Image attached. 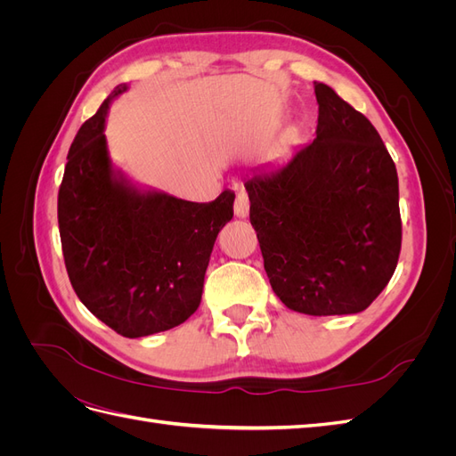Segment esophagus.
<instances>
[{
  "instance_id": "obj_1",
  "label": "esophagus",
  "mask_w": 456,
  "mask_h": 456,
  "mask_svg": "<svg viewBox=\"0 0 456 456\" xmlns=\"http://www.w3.org/2000/svg\"><path fill=\"white\" fill-rule=\"evenodd\" d=\"M233 211H236L238 218H247V215H249V196H247V191L243 190L238 191L236 203H233Z\"/></svg>"
}]
</instances>
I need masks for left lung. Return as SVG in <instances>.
<instances>
[{"instance_id":"8db88e82","label":"left lung","mask_w":456,"mask_h":456,"mask_svg":"<svg viewBox=\"0 0 456 456\" xmlns=\"http://www.w3.org/2000/svg\"><path fill=\"white\" fill-rule=\"evenodd\" d=\"M315 139L245 178L273 293L308 315L357 314L392 280L402 249L395 165L372 123L325 84Z\"/></svg>"}]
</instances>
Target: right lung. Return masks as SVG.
I'll use <instances>...</instances> for the list:
<instances>
[{"mask_svg":"<svg viewBox=\"0 0 456 456\" xmlns=\"http://www.w3.org/2000/svg\"><path fill=\"white\" fill-rule=\"evenodd\" d=\"M118 86L77 131L59 190L68 278L86 308L127 338L184 323L201 302L218 232L233 216V191L194 203L141 188L118 169L106 116Z\"/></svg>","mask_w":456,"mask_h":456,"instance_id":"add662e5","label":"right lung"}]
</instances>
